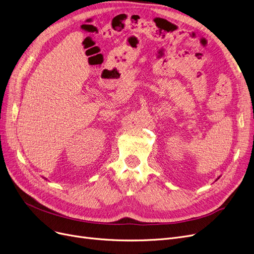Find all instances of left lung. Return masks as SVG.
<instances>
[{
  "instance_id": "8db88e82",
  "label": "left lung",
  "mask_w": 254,
  "mask_h": 254,
  "mask_svg": "<svg viewBox=\"0 0 254 254\" xmlns=\"http://www.w3.org/2000/svg\"><path fill=\"white\" fill-rule=\"evenodd\" d=\"M218 179H219V178H218ZM218 179H217V180H218Z\"/></svg>"
}]
</instances>
